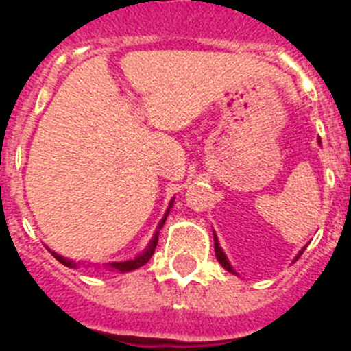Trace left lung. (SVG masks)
<instances>
[{"instance_id":"obj_1","label":"left lung","mask_w":351,"mask_h":351,"mask_svg":"<svg viewBox=\"0 0 351 351\" xmlns=\"http://www.w3.org/2000/svg\"><path fill=\"white\" fill-rule=\"evenodd\" d=\"M213 245H215V256H217V261L222 265V268H226L228 272H231V274H234V276H237V272H234V268L231 267L230 260H228L226 254H224V251H222L221 245H219V240H217V234H215V231H213ZM304 249H306V247L300 249V252H298L295 260H298V258H300V254H302V252H304Z\"/></svg>"}]
</instances>
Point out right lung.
<instances>
[{"label":"right lung","mask_w":351,"mask_h":351,"mask_svg":"<svg viewBox=\"0 0 351 351\" xmlns=\"http://www.w3.org/2000/svg\"><path fill=\"white\" fill-rule=\"evenodd\" d=\"M173 201H175V197H173L171 203H169V206H167L166 213H164V217L160 219V222H158L157 230H155L154 237H152L150 243H148V245H146L145 251L139 252V254L136 256V258H130V260H123V261H109V263H104L102 267L109 268V270H118V272H120V274H125V272H130V270H136V268L143 267V265H145V263H148V260H150L152 254H154L155 247H157L158 231H160V228H162V226H164V222H166L167 213H169V210H171V206H173ZM51 252H53V256H54V258H56L58 261H60V263H63V265H65V267H69V268H77V267H81V265H86V263H83V261H74V260H70V258H65V256L58 254V252H54V251H51ZM88 265H90V263H88Z\"/></svg>","instance_id":"right-lung-1"}]
</instances>
